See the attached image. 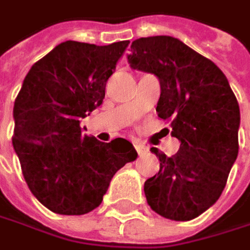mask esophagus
Masks as SVG:
<instances>
[{
    "mask_svg": "<svg viewBox=\"0 0 250 250\" xmlns=\"http://www.w3.org/2000/svg\"><path fill=\"white\" fill-rule=\"evenodd\" d=\"M136 149L140 155H144L148 152V146H146L144 144H140V143H136Z\"/></svg>",
    "mask_w": 250,
    "mask_h": 250,
    "instance_id": "esophagus-1",
    "label": "esophagus"
}]
</instances>
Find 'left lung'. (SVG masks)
I'll return each mask as SVG.
<instances>
[{
	"instance_id": "obj_1",
	"label": "left lung",
	"mask_w": 250,
	"mask_h": 250,
	"mask_svg": "<svg viewBox=\"0 0 250 250\" xmlns=\"http://www.w3.org/2000/svg\"><path fill=\"white\" fill-rule=\"evenodd\" d=\"M127 61L158 78V116L180 141L173 157L151 148L159 172L144 183L146 201L165 218L193 220L220 199L236 161L239 104L223 71L179 39H137Z\"/></svg>"
}]
</instances>
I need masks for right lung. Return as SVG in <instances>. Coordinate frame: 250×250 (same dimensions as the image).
<instances>
[{"label":"right lung","mask_w":250,"mask_h":250,"mask_svg":"<svg viewBox=\"0 0 250 250\" xmlns=\"http://www.w3.org/2000/svg\"><path fill=\"white\" fill-rule=\"evenodd\" d=\"M128 40L96 46L67 40L32 65L14 104L12 137L32 194L50 211L95 210L114 173L137 159L130 141L101 143L81 120L99 107Z\"/></svg>","instance_id":"right-lung-1"}]
</instances>
